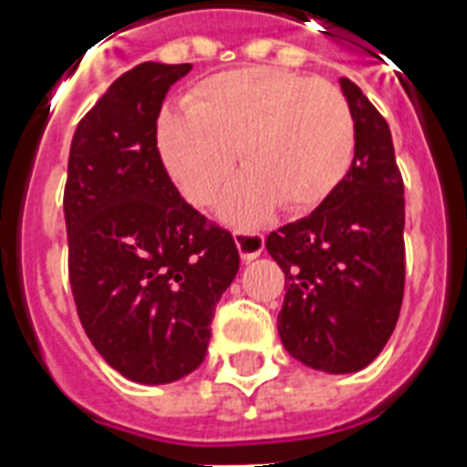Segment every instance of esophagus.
<instances>
[{"mask_svg": "<svg viewBox=\"0 0 467 467\" xmlns=\"http://www.w3.org/2000/svg\"><path fill=\"white\" fill-rule=\"evenodd\" d=\"M234 244L240 249L242 259L252 261L264 252L266 240H264V234L254 233V230H234Z\"/></svg>", "mask_w": 467, "mask_h": 467, "instance_id": "obj_1", "label": "esophagus"}]
</instances>
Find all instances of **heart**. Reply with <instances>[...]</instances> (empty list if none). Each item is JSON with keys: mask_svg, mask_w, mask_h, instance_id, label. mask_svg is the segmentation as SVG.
Here are the masks:
<instances>
[{"mask_svg": "<svg viewBox=\"0 0 467 467\" xmlns=\"http://www.w3.org/2000/svg\"><path fill=\"white\" fill-rule=\"evenodd\" d=\"M192 109H168L158 148L170 177L196 206H208L234 172L246 174L223 201L234 223H261L273 208L306 213L340 187L355 161V117L333 83L273 67L215 74Z\"/></svg>", "mask_w": 467, "mask_h": 467, "instance_id": "heart-1", "label": "heart"}]
</instances>
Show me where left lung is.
<instances>
[{
	"instance_id": "left-lung-1",
	"label": "left lung",
	"mask_w": 467,
	"mask_h": 467,
	"mask_svg": "<svg viewBox=\"0 0 467 467\" xmlns=\"http://www.w3.org/2000/svg\"><path fill=\"white\" fill-rule=\"evenodd\" d=\"M355 117V161L314 213L268 234L285 273L278 333L312 369H365L391 338L405 287V196L391 129L362 90L340 78Z\"/></svg>"
}]
</instances>
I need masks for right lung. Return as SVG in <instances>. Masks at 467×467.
Here are the masks:
<instances>
[{
    "label": "right lung",
    "mask_w": 467,
    "mask_h": 467,
    "mask_svg": "<svg viewBox=\"0 0 467 467\" xmlns=\"http://www.w3.org/2000/svg\"><path fill=\"white\" fill-rule=\"evenodd\" d=\"M192 64L143 62L117 78L71 139L64 187L69 283L102 359L139 384L203 362L215 305L240 271L233 234L182 199L158 117Z\"/></svg>",
    "instance_id": "obj_1"
}]
</instances>
